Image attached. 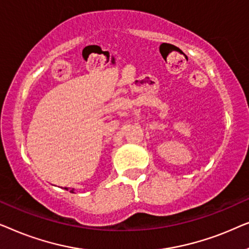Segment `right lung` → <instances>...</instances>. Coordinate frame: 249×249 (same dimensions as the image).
Returning <instances> with one entry per match:
<instances>
[{
    "label": "right lung",
    "mask_w": 249,
    "mask_h": 249,
    "mask_svg": "<svg viewBox=\"0 0 249 249\" xmlns=\"http://www.w3.org/2000/svg\"><path fill=\"white\" fill-rule=\"evenodd\" d=\"M66 189H67V188H66ZM71 192H72V190H71Z\"/></svg>",
    "instance_id": "1"
}]
</instances>
